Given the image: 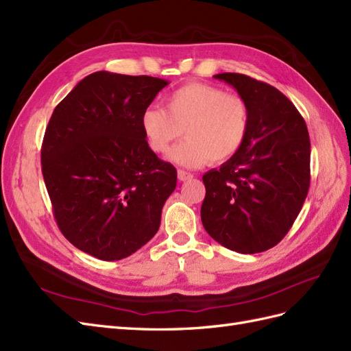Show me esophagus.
Returning <instances> with one entry per match:
<instances>
[{"mask_svg":"<svg viewBox=\"0 0 351 351\" xmlns=\"http://www.w3.org/2000/svg\"><path fill=\"white\" fill-rule=\"evenodd\" d=\"M177 176H178V180H180V182H186V180H191V178H193V174L184 171V169H178V171H177Z\"/></svg>","mask_w":351,"mask_h":351,"instance_id":"esophagus-1","label":"esophagus"}]
</instances>
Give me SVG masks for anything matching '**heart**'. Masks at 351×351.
<instances>
[{"mask_svg":"<svg viewBox=\"0 0 351 351\" xmlns=\"http://www.w3.org/2000/svg\"><path fill=\"white\" fill-rule=\"evenodd\" d=\"M141 130L149 147L165 155L184 134L169 158L187 168L208 160L223 162L238 154L250 130V106L238 94H227L210 84L191 82L165 97V109L147 108Z\"/></svg>","mask_w":351,"mask_h":351,"instance_id":"1","label":"heart"}]
</instances>
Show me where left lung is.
<instances>
[{"label": "left lung", "mask_w": 351, "mask_h": 351, "mask_svg": "<svg viewBox=\"0 0 351 351\" xmlns=\"http://www.w3.org/2000/svg\"><path fill=\"white\" fill-rule=\"evenodd\" d=\"M250 106L245 143L202 180L201 219L226 248L257 254L289 232L310 187V138L304 118L271 85L242 73H219Z\"/></svg>", "instance_id": "obj_1"}]
</instances>
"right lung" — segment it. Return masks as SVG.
<instances>
[{
  "label": "right lung",
  "mask_w": 351,
  "mask_h": 351,
  "mask_svg": "<svg viewBox=\"0 0 351 351\" xmlns=\"http://www.w3.org/2000/svg\"><path fill=\"white\" fill-rule=\"evenodd\" d=\"M168 81L94 72L80 81L47 125L41 168L53 214L73 246L115 261L154 238L177 184L141 130V113Z\"/></svg>",
  "instance_id": "add662e5"
}]
</instances>
